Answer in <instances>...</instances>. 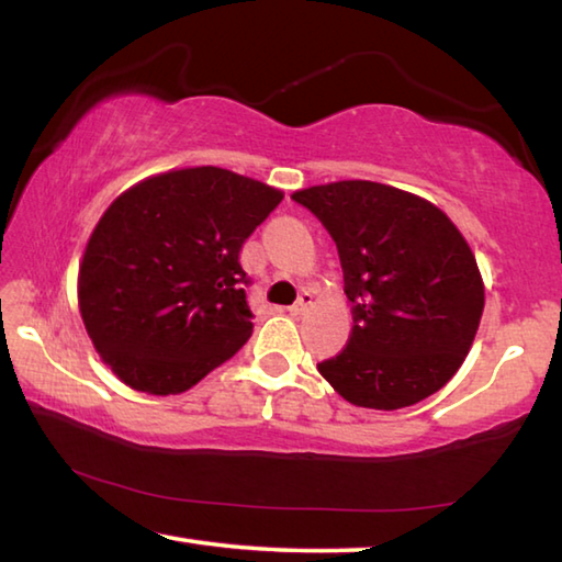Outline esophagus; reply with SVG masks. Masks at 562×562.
Returning a JSON list of instances; mask_svg holds the SVG:
<instances>
[{
  "label": "esophagus",
  "mask_w": 562,
  "mask_h": 562,
  "mask_svg": "<svg viewBox=\"0 0 562 562\" xmlns=\"http://www.w3.org/2000/svg\"><path fill=\"white\" fill-rule=\"evenodd\" d=\"M310 307H312V294H310V292H302L300 297H297V302H294L292 307H290V314L297 316V314H304V312H307Z\"/></svg>",
  "instance_id": "esophagus-1"
}]
</instances>
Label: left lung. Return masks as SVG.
Wrapping results in <instances>:
<instances>
[{"label":"left lung","instance_id":"obj_1","mask_svg":"<svg viewBox=\"0 0 562 562\" xmlns=\"http://www.w3.org/2000/svg\"><path fill=\"white\" fill-rule=\"evenodd\" d=\"M339 250L353 329L316 369L344 401L397 411L452 379L472 349L484 284L462 233L430 201L375 181L294 191Z\"/></svg>","mask_w":562,"mask_h":562}]
</instances>
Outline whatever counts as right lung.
Listing matches in <instances>:
<instances>
[{"label": "right lung", "instance_id": "1", "mask_svg": "<svg viewBox=\"0 0 562 562\" xmlns=\"http://www.w3.org/2000/svg\"><path fill=\"white\" fill-rule=\"evenodd\" d=\"M280 201L218 167L167 171L112 201L88 240L78 304L120 381L183 393L250 339L240 250Z\"/></svg>", "mask_w": 562, "mask_h": 562}]
</instances>
